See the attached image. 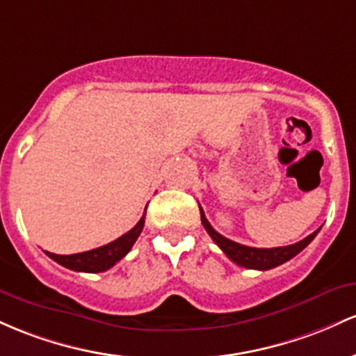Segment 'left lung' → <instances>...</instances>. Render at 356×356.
Listing matches in <instances>:
<instances>
[{"label": "left lung", "mask_w": 356, "mask_h": 356, "mask_svg": "<svg viewBox=\"0 0 356 356\" xmlns=\"http://www.w3.org/2000/svg\"><path fill=\"white\" fill-rule=\"evenodd\" d=\"M200 215H202V223L203 227H205V230L209 232V235L213 238V242L223 250V254H225L230 261H234L237 266L247 267V269L267 270V269H273V267L284 264V262L289 261V259H293L294 255L301 252L305 247L309 245V242L316 237L319 232V229L314 230L313 234L307 235V237L302 238V241L291 243V245H286V247L257 249V247L242 245V243L230 241V238L223 237V235L218 234V232L210 225V222L207 220L205 211L202 210V207H200Z\"/></svg>", "instance_id": "8db88e82"}]
</instances>
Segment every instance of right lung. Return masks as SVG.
<instances>
[{
  "label": "right lung",
  "instance_id": "obj_1",
  "mask_svg": "<svg viewBox=\"0 0 356 356\" xmlns=\"http://www.w3.org/2000/svg\"><path fill=\"white\" fill-rule=\"evenodd\" d=\"M143 227H145V215H143L141 220L136 223L127 234L121 235V237L115 238L114 242H109L107 245L72 255H58L54 252H47V250L45 254L50 259H54L55 262H58L60 266L72 270H77V273H104V270L111 269V267L118 264L129 252L131 247L138 241L139 234L143 232Z\"/></svg>",
  "mask_w": 356,
  "mask_h": 356
}]
</instances>
